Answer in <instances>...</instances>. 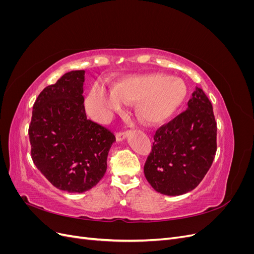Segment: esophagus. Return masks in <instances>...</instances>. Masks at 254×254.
<instances>
[{"label": "esophagus", "mask_w": 254, "mask_h": 254, "mask_svg": "<svg viewBox=\"0 0 254 254\" xmlns=\"http://www.w3.org/2000/svg\"><path fill=\"white\" fill-rule=\"evenodd\" d=\"M128 131H124V132H119L117 134V142H123L124 140L127 139L128 136Z\"/></svg>", "instance_id": "obj_1"}]
</instances>
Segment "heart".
<instances>
[{"label": "heart", "instance_id": "1", "mask_svg": "<svg viewBox=\"0 0 254 254\" xmlns=\"http://www.w3.org/2000/svg\"><path fill=\"white\" fill-rule=\"evenodd\" d=\"M188 95L180 78L161 73L131 75L115 84L114 91L94 83L88 92L86 106L89 113L106 120L123 110L127 103L137 104V117L148 126L164 124L179 110Z\"/></svg>", "mask_w": 254, "mask_h": 254}]
</instances>
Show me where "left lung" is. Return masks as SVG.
Here are the masks:
<instances>
[{
  "instance_id": "1",
  "label": "left lung",
  "mask_w": 254,
  "mask_h": 254,
  "mask_svg": "<svg viewBox=\"0 0 254 254\" xmlns=\"http://www.w3.org/2000/svg\"><path fill=\"white\" fill-rule=\"evenodd\" d=\"M216 135L212 104L196 87L188 109L160 127L153 136L152 150L144 166L153 190L167 196L194 190L213 163Z\"/></svg>"
}]
</instances>
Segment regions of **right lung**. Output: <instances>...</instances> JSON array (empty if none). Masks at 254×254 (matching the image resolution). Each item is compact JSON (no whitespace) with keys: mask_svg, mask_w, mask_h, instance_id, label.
I'll list each match as a JSON object with an SVG mask.
<instances>
[{"mask_svg":"<svg viewBox=\"0 0 254 254\" xmlns=\"http://www.w3.org/2000/svg\"><path fill=\"white\" fill-rule=\"evenodd\" d=\"M84 73L67 72L43 89L28 130L35 165L54 187L67 193H83L102 180L115 141L108 129L87 119Z\"/></svg>","mask_w":254,"mask_h":254,"instance_id":"obj_1","label":"right lung"}]
</instances>
